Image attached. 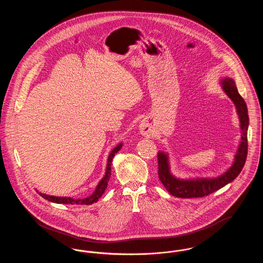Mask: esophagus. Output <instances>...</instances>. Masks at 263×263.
<instances>
[{
	"instance_id": "obj_1",
	"label": "esophagus",
	"mask_w": 263,
	"mask_h": 263,
	"mask_svg": "<svg viewBox=\"0 0 263 263\" xmlns=\"http://www.w3.org/2000/svg\"><path fill=\"white\" fill-rule=\"evenodd\" d=\"M139 128H140L141 134H143V135H149V134H151V132H152L151 126L149 125V123H148L147 121H145V120L141 122Z\"/></svg>"
}]
</instances>
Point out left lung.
I'll use <instances>...</instances> for the list:
<instances>
[{
    "mask_svg": "<svg viewBox=\"0 0 263 263\" xmlns=\"http://www.w3.org/2000/svg\"><path fill=\"white\" fill-rule=\"evenodd\" d=\"M220 85L226 95L234 102L239 120L241 135L234 162L225 173L215 177L180 178L172 174L168 154L160 151L158 153L159 178L164 188L175 197L193 198L207 196L220 188L224 187L228 183H231L239 175L246 163L248 155V129L250 121L247 103L238 93L236 83L232 78L223 77L220 80Z\"/></svg>",
    "mask_w": 263,
    "mask_h": 263,
    "instance_id": "1",
    "label": "left lung"
}]
</instances>
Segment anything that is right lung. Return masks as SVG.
Masks as SVG:
<instances>
[{
	"instance_id": "1",
	"label": "right lung",
	"mask_w": 263,
	"mask_h": 263,
	"mask_svg": "<svg viewBox=\"0 0 263 263\" xmlns=\"http://www.w3.org/2000/svg\"><path fill=\"white\" fill-rule=\"evenodd\" d=\"M123 146V143H119L114 149H113L107 159V163H106V170H105V174L103 175V177L100 179V182L98 183L96 190L92 192V194H90L88 197L85 198H72V197H59V196H53V195H48V194H44L41 192L37 193L43 197L46 200L54 202L57 204H81V205H90L95 202H98L101 195L104 193L105 189L107 187L108 181H109V177L111 175V162H112L113 157L115 156V154L120 150Z\"/></svg>"
}]
</instances>
